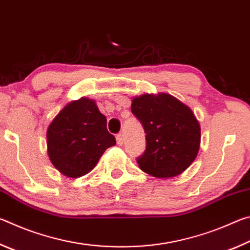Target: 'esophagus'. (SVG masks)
<instances>
[{"label": "esophagus", "mask_w": 250, "mask_h": 250, "mask_svg": "<svg viewBox=\"0 0 250 250\" xmlns=\"http://www.w3.org/2000/svg\"><path fill=\"white\" fill-rule=\"evenodd\" d=\"M116 139H117V143L119 146H122L124 145V141H125V138H124V135H122V133H119V134H117V137H116Z\"/></svg>", "instance_id": "obj_1"}]
</instances>
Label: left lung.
I'll list each match as a JSON object with an SVG mask.
<instances>
[{"instance_id": "8db88e82", "label": "left lung", "mask_w": 250, "mask_h": 250, "mask_svg": "<svg viewBox=\"0 0 250 250\" xmlns=\"http://www.w3.org/2000/svg\"><path fill=\"white\" fill-rule=\"evenodd\" d=\"M131 111L145 128L146 149L139 167L158 179L180 175L196 159L201 126L192 109L172 95L133 97Z\"/></svg>"}]
</instances>
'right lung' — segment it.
Here are the masks:
<instances>
[{"mask_svg": "<svg viewBox=\"0 0 250 250\" xmlns=\"http://www.w3.org/2000/svg\"><path fill=\"white\" fill-rule=\"evenodd\" d=\"M50 162L67 177L86 175L98 163L116 139L107 130V119L94 99L82 98L67 104L50 122L47 133Z\"/></svg>", "mask_w": 250, "mask_h": 250, "instance_id": "add662e5", "label": "right lung"}]
</instances>
